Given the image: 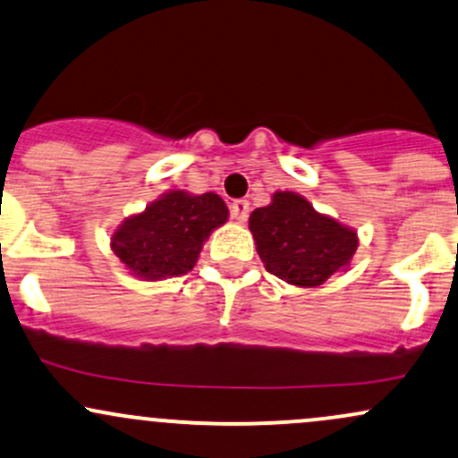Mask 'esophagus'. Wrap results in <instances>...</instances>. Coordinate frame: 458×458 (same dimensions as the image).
I'll list each match as a JSON object with an SVG mask.
<instances>
[{
  "label": "esophagus",
  "mask_w": 458,
  "mask_h": 458,
  "mask_svg": "<svg viewBox=\"0 0 458 458\" xmlns=\"http://www.w3.org/2000/svg\"><path fill=\"white\" fill-rule=\"evenodd\" d=\"M230 215H233V219L239 221V224L248 221V215H250L248 199H234V202L230 204Z\"/></svg>",
  "instance_id": "34e87169"
}]
</instances>
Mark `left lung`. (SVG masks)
Instances as JSON below:
<instances>
[{
	"instance_id": "8db88e82",
	"label": "left lung",
	"mask_w": 458,
	"mask_h": 458,
	"mask_svg": "<svg viewBox=\"0 0 458 458\" xmlns=\"http://www.w3.org/2000/svg\"><path fill=\"white\" fill-rule=\"evenodd\" d=\"M256 252L269 274L295 286H318L350 267L356 230L321 215L293 191H276L271 204L250 215Z\"/></svg>"
}]
</instances>
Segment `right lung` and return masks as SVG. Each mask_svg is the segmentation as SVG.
<instances>
[{
	"label": "right lung",
	"mask_w": 458,
	"mask_h": 458,
	"mask_svg": "<svg viewBox=\"0 0 458 458\" xmlns=\"http://www.w3.org/2000/svg\"><path fill=\"white\" fill-rule=\"evenodd\" d=\"M228 215L217 193L174 189L145 206L143 213L125 217L113 233L110 248L137 278L184 276L198 263L204 241L228 221Z\"/></svg>",
	"instance_id": "add662e5"
}]
</instances>
